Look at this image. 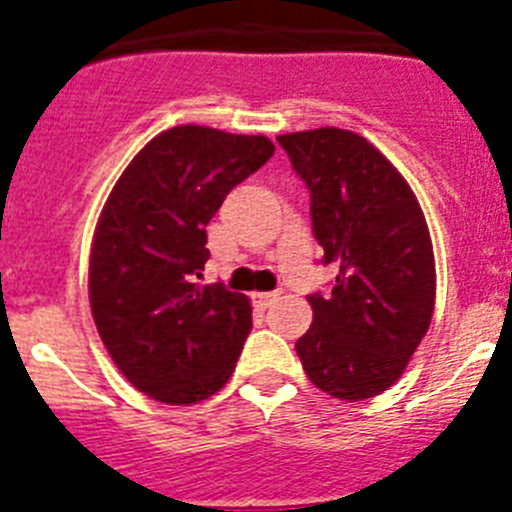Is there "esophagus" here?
Segmentation results:
<instances>
[{
	"instance_id": "1",
	"label": "esophagus",
	"mask_w": 512,
	"mask_h": 512,
	"mask_svg": "<svg viewBox=\"0 0 512 512\" xmlns=\"http://www.w3.org/2000/svg\"><path fill=\"white\" fill-rule=\"evenodd\" d=\"M279 292H253V302L259 307H269L271 302H277Z\"/></svg>"
}]
</instances>
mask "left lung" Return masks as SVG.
<instances>
[{
	"label": "left lung",
	"mask_w": 512,
	"mask_h": 512,
	"mask_svg": "<svg viewBox=\"0 0 512 512\" xmlns=\"http://www.w3.org/2000/svg\"><path fill=\"white\" fill-rule=\"evenodd\" d=\"M310 189L330 295L307 297L312 325L297 341L310 382L338 400L382 395L420 346L436 305V261L425 215L400 171L359 133L279 135Z\"/></svg>",
	"instance_id": "left-lung-1"
}]
</instances>
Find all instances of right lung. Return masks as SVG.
<instances>
[{"label": "right lung", "instance_id": "1", "mask_svg": "<svg viewBox=\"0 0 512 512\" xmlns=\"http://www.w3.org/2000/svg\"><path fill=\"white\" fill-rule=\"evenodd\" d=\"M274 153L264 135L176 125L140 148L94 228L89 305L107 354L135 390L192 405L230 379L251 302L200 284L207 223Z\"/></svg>", "mask_w": 512, "mask_h": 512}]
</instances>
